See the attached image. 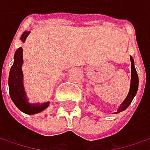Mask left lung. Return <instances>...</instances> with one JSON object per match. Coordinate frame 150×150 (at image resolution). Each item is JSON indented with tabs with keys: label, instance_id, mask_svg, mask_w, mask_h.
Listing matches in <instances>:
<instances>
[{
	"label": "left lung",
	"instance_id": "obj_1",
	"mask_svg": "<svg viewBox=\"0 0 150 150\" xmlns=\"http://www.w3.org/2000/svg\"><path fill=\"white\" fill-rule=\"evenodd\" d=\"M130 60H131V85H130V89H129V92L127 94V97L125 98V100L122 101V103L120 105V107L118 108L117 111L115 113H119L121 112L124 111L125 109H127V107L130 105V103L132 102L134 97L138 91V88H139V76L137 74V71L134 67V61L133 57L130 56Z\"/></svg>",
	"mask_w": 150,
	"mask_h": 150
}]
</instances>
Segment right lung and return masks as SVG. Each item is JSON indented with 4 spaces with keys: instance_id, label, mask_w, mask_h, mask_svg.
Wrapping results in <instances>:
<instances>
[{
    "instance_id": "add662e5",
    "label": "right lung",
    "mask_w": 150,
    "mask_h": 150,
    "mask_svg": "<svg viewBox=\"0 0 150 150\" xmlns=\"http://www.w3.org/2000/svg\"><path fill=\"white\" fill-rule=\"evenodd\" d=\"M30 32H24L21 40L25 42L27 37ZM23 63V48L20 47L16 49L14 54V63L10 69L8 85H9V93L13 103L20 111L26 114H36L41 112L44 109L49 107V102L44 103H29L27 97L25 88L23 86V73L22 70V65Z\"/></svg>"
}]
</instances>
